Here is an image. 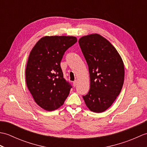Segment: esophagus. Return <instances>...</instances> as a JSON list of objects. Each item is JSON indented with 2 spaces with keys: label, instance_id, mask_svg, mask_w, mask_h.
<instances>
[{
  "label": "esophagus",
  "instance_id": "obj_1",
  "mask_svg": "<svg viewBox=\"0 0 147 147\" xmlns=\"http://www.w3.org/2000/svg\"><path fill=\"white\" fill-rule=\"evenodd\" d=\"M77 83H78V81L77 80H74L73 82V86L75 87L77 85Z\"/></svg>",
  "mask_w": 147,
  "mask_h": 147
}]
</instances>
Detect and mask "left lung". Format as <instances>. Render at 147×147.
<instances>
[{
  "label": "left lung",
  "instance_id": "8db88e82",
  "mask_svg": "<svg viewBox=\"0 0 147 147\" xmlns=\"http://www.w3.org/2000/svg\"><path fill=\"white\" fill-rule=\"evenodd\" d=\"M79 44L90 78V90L83 98L90 111L100 113L111 107L123 88V61L114 47L98 34L82 36Z\"/></svg>",
  "mask_w": 147,
  "mask_h": 147
}]
</instances>
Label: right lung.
<instances>
[{
	"label": "right lung",
	"instance_id": "right-lung-1",
	"mask_svg": "<svg viewBox=\"0 0 147 147\" xmlns=\"http://www.w3.org/2000/svg\"><path fill=\"white\" fill-rule=\"evenodd\" d=\"M77 42L75 36H46L33 47L26 67V82L34 100L52 111L63 105L72 86L64 78L61 61Z\"/></svg>",
	"mask_w": 147,
	"mask_h": 147
}]
</instances>
